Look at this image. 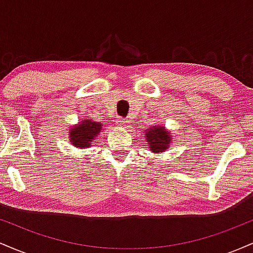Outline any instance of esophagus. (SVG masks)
<instances>
[{"mask_svg":"<svg viewBox=\"0 0 253 253\" xmlns=\"http://www.w3.org/2000/svg\"><path fill=\"white\" fill-rule=\"evenodd\" d=\"M117 124H118L120 127H126L127 125H128V121L125 120L124 118H118V119H117Z\"/></svg>","mask_w":253,"mask_h":253,"instance_id":"1","label":"esophagus"}]
</instances>
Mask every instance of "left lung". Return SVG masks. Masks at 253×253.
<instances>
[{"label": "left lung", "mask_w": 253, "mask_h": 253, "mask_svg": "<svg viewBox=\"0 0 253 253\" xmlns=\"http://www.w3.org/2000/svg\"><path fill=\"white\" fill-rule=\"evenodd\" d=\"M145 140H146L149 149L152 153H163L169 150L172 144V133L163 125H155L145 132Z\"/></svg>", "instance_id": "8db88e82"}]
</instances>
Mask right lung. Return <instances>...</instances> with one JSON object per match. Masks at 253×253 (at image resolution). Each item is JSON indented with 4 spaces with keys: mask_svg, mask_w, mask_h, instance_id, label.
Here are the masks:
<instances>
[{
    "mask_svg": "<svg viewBox=\"0 0 253 253\" xmlns=\"http://www.w3.org/2000/svg\"><path fill=\"white\" fill-rule=\"evenodd\" d=\"M103 126L98 121H94L91 119L83 118L81 121L69 128V139L70 144L76 149H89L94 143L95 139L102 132Z\"/></svg>",
    "mask_w": 253,
    "mask_h": 253,
    "instance_id": "obj_1",
    "label": "right lung"
}]
</instances>
